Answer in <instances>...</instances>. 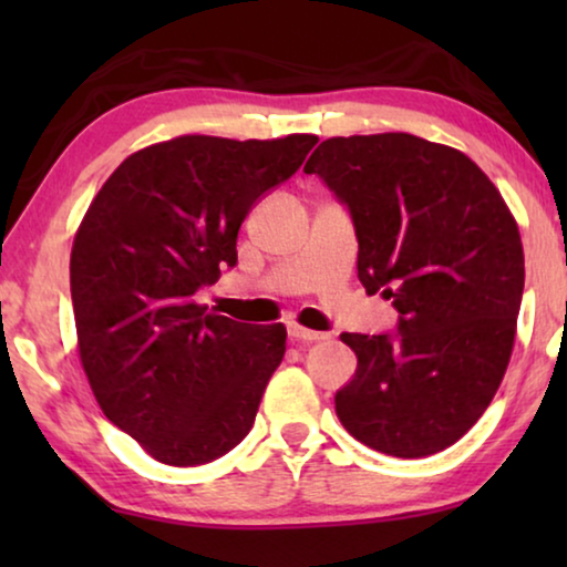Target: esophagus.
Masks as SVG:
<instances>
[{
  "mask_svg": "<svg viewBox=\"0 0 567 567\" xmlns=\"http://www.w3.org/2000/svg\"><path fill=\"white\" fill-rule=\"evenodd\" d=\"M289 338H291V340H305V343H315V340H322V338H324V332L307 330V328H301V324L291 322V324H289Z\"/></svg>",
  "mask_w": 567,
  "mask_h": 567,
  "instance_id": "34e87169",
  "label": "esophagus"
}]
</instances>
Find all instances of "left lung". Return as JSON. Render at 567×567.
I'll list each match as a JSON object with an SVG mask.
<instances>
[{
	"mask_svg": "<svg viewBox=\"0 0 567 567\" xmlns=\"http://www.w3.org/2000/svg\"><path fill=\"white\" fill-rule=\"evenodd\" d=\"M351 214L359 281L398 309L392 332H343L359 367L336 413L377 452L417 460L460 441L506 374L524 250L467 154L413 134L336 136L305 165Z\"/></svg>",
	"mask_w": 567,
	"mask_h": 567,
	"instance_id": "obj_1",
	"label": "left lung"
}]
</instances>
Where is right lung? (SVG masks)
Masks as SVG:
<instances>
[{
    "instance_id": "add662e5",
    "label": "right lung",
    "mask_w": 567,
    "mask_h": 567,
    "mask_svg": "<svg viewBox=\"0 0 567 567\" xmlns=\"http://www.w3.org/2000/svg\"><path fill=\"white\" fill-rule=\"evenodd\" d=\"M315 144L169 138L123 159L84 214L69 262L84 374L107 421L157 462H214L252 429L286 328L193 297L237 266L245 216Z\"/></svg>"
}]
</instances>
